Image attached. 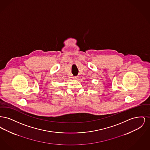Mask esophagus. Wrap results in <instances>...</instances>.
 Here are the masks:
<instances>
[{"label": "esophagus", "mask_w": 150, "mask_h": 150, "mask_svg": "<svg viewBox=\"0 0 150 150\" xmlns=\"http://www.w3.org/2000/svg\"><path fill=\"white\" fill-rule=\"evenodd\" d=\"M79 78V76H74L73 77V79H74V80H78Z\"/></svg>", "instance_id": "1"}]
</instances>
